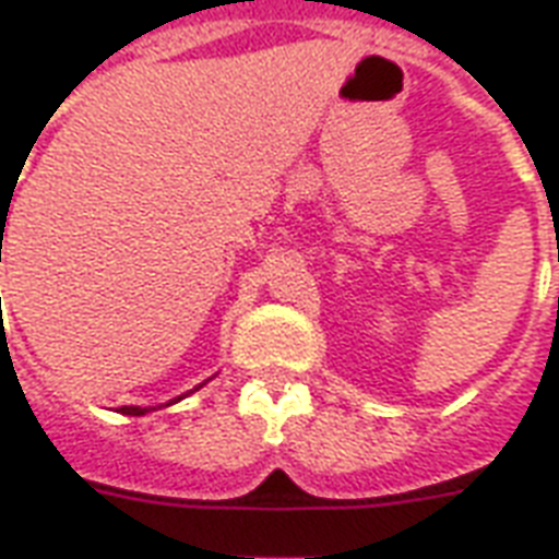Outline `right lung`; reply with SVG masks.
Returning <instances> with one entry per match:
<instances>
[{"label": "right lung", "mask_w": 559, "mask_h": 559, "mask_svg": "<svg viewBox=\"0 0 559 559\" xmlns=\"http://www.w3.org/2000/svg\"><path fill=\"white\" fill-rule=\"evenodd\" d=\"M118 412H121V415H144L147 408H142V406H121V408H118Z\"/></svg>", "instance_id": "1"}]
</instances>
